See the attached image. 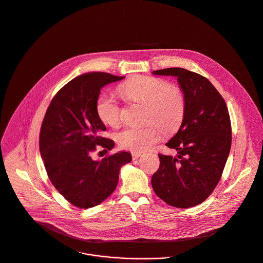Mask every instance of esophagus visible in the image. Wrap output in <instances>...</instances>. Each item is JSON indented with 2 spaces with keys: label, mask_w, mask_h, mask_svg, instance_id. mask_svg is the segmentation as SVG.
<instances>
[{
  "label": "esophagus",
  "mask_w": 263,
  "mask_h": 263,
  "mask_svg": "<svg viewBox=\"0 0 263 263\" xmlns=\"http://www.w3.org/2000/svg\"><path fill=\"white\" fill-rule=\"evenodd\" d=\"M141 155H142L141 152H133V153H132V157H133L134 160H135V159H138Z\"/></svg>",
  "instance_id": "obj_1"
}]
</instances>
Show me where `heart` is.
Listing matches in <instances>:
<instances>
[{"instance_id":"obj_1","label":"heart","mask_w":263,"mask_h":263,"mask_svg":"<svg viewBox=\"0 0 263 263\" xmlns=\"http://www.w3.org/2000/svg\"><path fill=\"white\" fill-rule=\"evenodd\" d=\"M124 100L146 105L144 126L126 127L116 136L117 143L123 149L141 152L156 144L160 130L172 135L181 126L186 110V100L182 89L170 85L162 78L137 76L118 88ZM96 110L105 124L116 127L121 122L122 109L114 97L103 93L98 98Z\"/></svg>"}]
</instances>
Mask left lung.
Wrapping results in <instances>:
<instances>
[{
	"label": "left lung",
	"mask_w": 263,
	"mask_h": 263,
	"mask_svg": "<svg viewBox=\"0 0 263 263\" xmlns=\"http://www.w3.org/2000/svg\"><path fill=\"white\" fill-rule=\"evenodd\" d=\"M152 73L177 78L186 110L178 133L165 144L177 150V156L158 154L160 165L151 184L167 204L191 208L204 201L221 178L231 146L229 113L225 101L205 77L182 68Z\"/></svg>",
	"instance_id": "8db88e82"
}]
</instances>
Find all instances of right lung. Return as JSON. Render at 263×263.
Returning <instances> with one entry per match:
<instances>
[{"instance_id":"right-lung-1","label":"right lung","mask_w":263,"mask_h":263,"mask_svg":"<svg viewBox=\"0 0 263 263\" xmlns=\"http://www.w3.org/2000/svg\"><path fill=\"white\" fill-rule=\"evenodd\" d=\"M124 77L109 73L82 74L52 99L40 130V153L55 189L73 205L88 209L104 201L115 190L120 167L130 162L128 152L93 160L97 146L111 150L114 142L102 137L105 124L96 105L101 89Z\"/></svg>"}]
</instances>
